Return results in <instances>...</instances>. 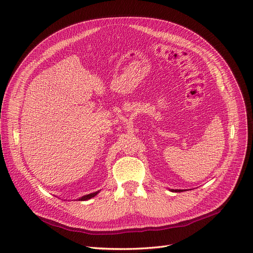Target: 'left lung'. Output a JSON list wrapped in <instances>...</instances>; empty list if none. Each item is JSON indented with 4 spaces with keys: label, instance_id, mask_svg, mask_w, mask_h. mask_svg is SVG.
I'll use <instances>...</instances> for the list:
<instances>
[{
    "label": "left lung",
    "instance_id": "left-lung-1",
    "mask_svg": "<svg viewBox=\"0 0 253 253\" xmlns=\"http://www.w3.org/2000/svg\"><path fill=\"white\" fill-rule=\"evenodd\" d=\"M172 191H175V192H180L181 190H172Z\"/></svg>",
    "mask_w": 253,
    "mask_h": 253
}]
</instances>
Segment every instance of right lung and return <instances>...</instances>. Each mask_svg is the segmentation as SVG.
I'll list each match as a JSON object with an SVG mask.
<instances>
[{
  "instance_id": "obj_1",
  "label": "right lung",
  "mask_w": 253,
  "mask_h": 253,
  "mask_svg": "<svg viewBox=\"0 0 253 253\" xmlns=\"http://www.w3.org/2000/svg\"><path fill=\"white\" fill-rule=\"evenodd\" d=\"M98 192H99V191H98ZM98 192H95V193H90V194H87V195H84V196H82L81 198H79V201H87V200H89V198H91V197L96 196V195L98 194Z\"/></svg>"
}]
</instances>
